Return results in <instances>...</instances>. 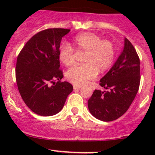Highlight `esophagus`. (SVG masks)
<instances>
[{"instance_id": "1", "label": "esophagus", "mask_w": 155, "mask_h": 155, "mask_svg": "<svg viewBox=\"0 0 155 155\" xmlns=\"http://www.w3.org/2000/svg\"><path fill=\"white\" fill-rule=\"evenodd\" d=\"M79 88H81V85H73V89H74V90H77V89H79Z\"/></svg>"}]
</instances>
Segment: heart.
<instances>
[{"label": "heart", "mask_w": 155, "mask_h": 155, "mask_svg": "<svg viewBox=\"0 0 155 155\" xmlns=\"http://www.w3.org/2000/svg\"><path fill=\"white\" fill-rule=\"evenodd\" d=\"M73 46L77 52H85V64L70 68L67 73V78L74 85H82L96 77L98 72L106 71L113 63L115 48L109 40H103L94 33H82L74 37ZM60 61L66 67L75 62V51L70 44L64 43L58 51Z\"/></svg>", "instance_id": "obj_1"}]
</instances>
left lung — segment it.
I'll use <instances>...</instances> for the list:
<instances>
[{"label":"left lung","instance_id":"left-lung-1","mask_svg":"<svg viewBox=\"0 0 155 155\" xmlns=\"http://www.w3.org/2000/svg\"><path fill=\"white\" fill-rule=\"evenodd\" d=\"M100 82L108 91L95 90L87 101L88 109L101 121H114L127 111L140 87V61L127 38L121 54Z\"/></svg>","mask_w":155,"mask_h":155}]
</instances>
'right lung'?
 Segmentation results:
<instances>
[{
  "mask_svg": "<svg viewBox=\"0 0 155 155\" xmlns=\"http://www.w3.org/2000/svg\"><path fill=\"white\" fill-rule=\"evenodd\" d=\"M70 29L48 28L40 31L26 43L17 58L15 79L18 91L28 107L42 116L58 113L73 85L61 82L58 51L62 37Z\"/></svg>",
  "mask_w": 155,
  "mask_h": 155,
  "instance_id": "add662e5",
  "label": "right lung"
}]
</instances>
